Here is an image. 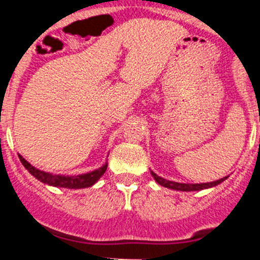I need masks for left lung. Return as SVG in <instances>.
<instances>
[{"label":"left lung","mask_w":260,"mask_h":260,"mask_svg":"<svg viewBox=\"0 0 260 260\" xmlns=\"http://www.w3.org/2000/svg\"><path fill=\"white\" fill-rule=\"evenodd\" d=\"M152 176L158 185L168 187V189L180 190V191H197V190L208 189V187H213V186L219 185V183H221L222 181L228 178V177H224V178H221V180H217V181H213V182H207V183H178V182H173V181L164 180V178L158 177L157 174L155 173H152Z\"/></svg>","instance_id":"1"}]
</instances>
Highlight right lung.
Wrapping results in <instances>:
<instances>
[{"label":"right lung","instance_id":"right-lung-1","mask_svg":"<svg viewBox=\"0 0 260 260\" xmlns=\"http://www.w3.org/2000/svg\"><path fill=\"white\" fill-rule=\"evenodd\" d=\"M19 160L27 171L32 174V176L41 181L43 183H48V185L56 186V187H66V189H83V187H89L92 186L96 181L105 173L108 165L105 164L104 167L99 168L96 171L89 172L86 174H79V176H59V174H52L47 173V172L39 171L35 167H32L28 161H26L22 156H19Z\"/></svg>","mask_w":260,"mask_h":260}]
</instances>
